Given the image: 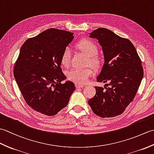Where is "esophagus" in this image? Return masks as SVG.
<instances>
[{"instance_id":"1","label":"esophagus","mask_w":154,"mask_h":154,"mask_svg":"<svg viewBox=\"0 0 154 154\" xmlns=\"http://www.w3.org/2000/svg\"><path fill=\"white\" fill-rule=\"evenodd\" d=\"M75 87H76V88H83L84 87V85H83L76 84V85H75Z\"/></svg>"}]
</instances>
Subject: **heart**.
<instances>
[{"mask_svg": "<svg viewBox=\"0 0 154 154\" xmlns=\"http://www.w3.org/2000/svg\"><path fill=\"white\" fill-rule=\"evenodd\" d=\"M77 49L88 56V64L96 67L99 65L100 60L97 57L98 47L96 44L89 40H83L78 42ZM71 51L69 48H65L61 57V63L65 67H69L71 61ZM93 74V69L90 67L85 69H72L66 73L67 79L76 84H85L89 77Z\"/></svg>", "mask_w": 154, "mask_h": 154, "instance_id": "1", "label": "heart"}]
</instances>
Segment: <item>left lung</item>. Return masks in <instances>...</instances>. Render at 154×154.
<instances>
[{
  "label": "left lung",
  "instance_id": "8db88e82",
  "mask_svg": "<svg viewBox=\"0 0 154 154\" xmlns=\"http://www.w3.org/2000/svg\"><path fill=\"white\" fill-rule=\"evenodd\" d=\"M103 49L104 63L97 82L109 87H95L96 94L89 100L93 112L102 118L122 114L135 97L143 76L141 60L128 39L123 38L106 28L90 33Z\"/></svg>",
  "mask_w": 154,
  "mask_h": 154
}]
</instances>
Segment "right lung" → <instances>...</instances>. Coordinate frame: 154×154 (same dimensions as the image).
I'll return each mask as SVG.
<instances>
[{
  "label": "right lung",
  "mask_w": 154,
  "mask_h": 154,
  "mask_svg": "<svg viewBox=\"0 0 154 154\" xmlns=\"http://www.w3.org/2000/svg\"><path fill=\"white\" fill-rule=\"evenodd\" d=\"M73 33L50 28L22 45L14 68V76L28 105L47 116L55 115L67 105L75 89L61 68L63 51Z\"/></svg>",
  "instance_id": "right-lung-1"
}]
</instances>
